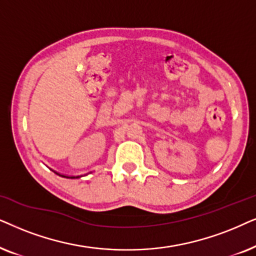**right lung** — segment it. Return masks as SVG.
Returning a JSON list of instances; mask_svg holds the SVG:
<instances>
[{
  "label": "right lung",
  "instance_id": "1",
  "mask_svg": "<svg viewBox=\"0 0 256 256\" xmlns=\"http://www.w3.org/2000/svg\"><path fill=\"white\" fill-rule=\"evenodd\" d=\"M71 178H74V176H71Z\"/></svg>",
  "mask_w": 256,
  "mask_h": 256
}]
</instances>
